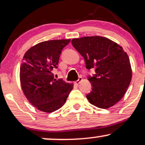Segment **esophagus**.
Listing matches in <instances>:
<instances>
[{"instance_id":"1","label":"esophagus","mask_w":145,"mask_h":145,"mask_svg":"<svg viewBox=\"0 0 145 145\" xmlns=\"http://www.w3.org/2000/svg\"><path fill=\"white\" fill-rule=\"evenodd\" d=\"M82 80H83V78H82V77H79V78H78V79L77 80V81H74V84H75V85H78V84L81 83V81H82Z\"/></svg>"}]
</instances>
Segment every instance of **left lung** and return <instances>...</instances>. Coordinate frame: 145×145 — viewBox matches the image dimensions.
Listing matches in <instances>:
<instances>
[{
    "mask_svg": "<svg viewBox=\"0 0 145 145\" xmlns=\"http://www.w3.org/2000/svg\"><path fill=\"white\" fill-rule=\"evenodd\" d=\"M72 44L85 59L87 69H95L89 76L92 90L87 95L89 103L108 109L123 97L132 79L130 59L122 46L101 36L72 40Z\"/></svg>",
    "mask_w": 145,
    "mask_h": 145,
    "instance_id": "left-lung-1",
    "label": "left lung"
}]
</instances>
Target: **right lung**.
<instances>
[{
    "mask_svg": "<svg viewBox=\"0 0 145 145\" xmlns=\"http://www.w3.org/2000/svg\"><path fill=\"white\" fill-rule=\"evenodd\" d=\"M71 40L42 42L29 48L20 67L21 88L27 99L42 112L51 113L65 103L73 88L72 83L54 78L62 50Z\"/></svg>",
    "mask_w": 145,
    "mask_h": 145,
    "instance_id": "obj_1",
    "label": "right lung"
}]
</instances>
